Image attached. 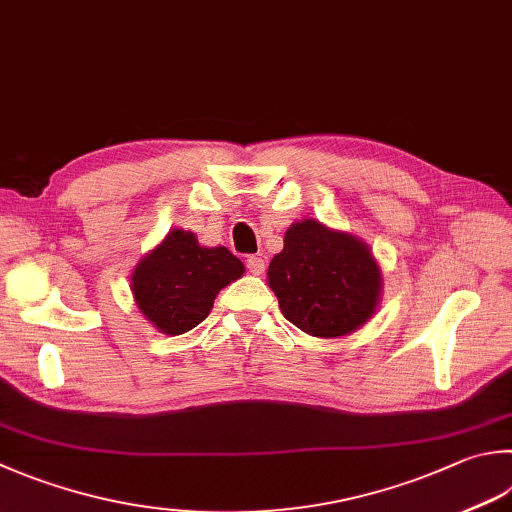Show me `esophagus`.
I'll return each mask as SVG.
<instances>
[{"mask_svg":"<svg viewBox=\"0 0 512 512\" xmlns=\"http://www.w3.org/2000/svg\"><path fill=\"white\" fill-rule=\"evenodd\" d=\"M245 265H247V269H249V272H252L254 276H260V274L265 272V258H263V256H247Z\"/></svg>","mask_w":512,"mask_h":512,"instance_id":"1","label":"esophagus"}]
</instances>
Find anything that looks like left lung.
I'll use <instances>...</instances> for the list:
<instances>
[{"label": "left lung", "instance_id": "obj_1", "mask_svg": "<svg viewBox=\"0 0 512 512\" xmlns=\"http://www.w3.org/2000/svg\"><path fill=\"white\" fill-rule=\"evenodd\" d=\"M267 276L287 321L323 339L354 332L379 305L381 272L370 249L316 220L287 229Z\"/></svg>", "mask_w": 512, "mask_h": 512}]
</instances>
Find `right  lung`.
<instances>
[{
	"label": "right lung",
	"instance_id": "add662e5",
	"mask_svg": "<svg viewBox=\"0 0 512 512\" xmlns=\"http://www.w3.org/2000/svg\"><path fill=\"white\" fill-rule=\"evenodd\" d=\"M227 247H200L191 231L173 229L131 278L140 312L165 334H185L207 318L216 294L243 276Z\"/></svg>",
	"mask_w": 512,
	"mask_h": 512
}]
</instances>
